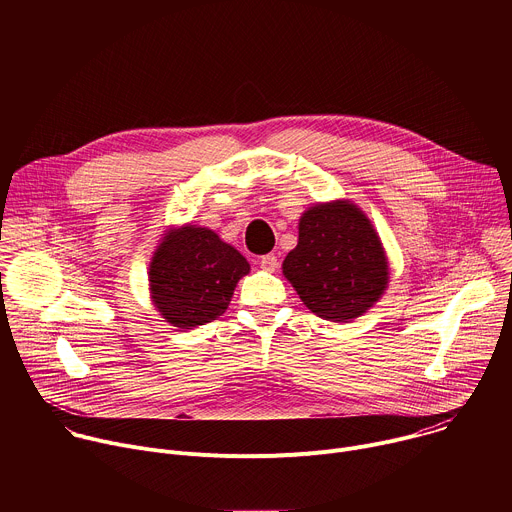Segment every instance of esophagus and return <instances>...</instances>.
<instances>
[{"label":"esophagus","instance_id":"esophagus-1","mask_svg":"<svg viewBox=\"0 0 512 512\" xmlns=\"http://www.w3.org/2000/svg\"><path fill=\"white\" fill-rule=\"evenodd\" d=\"M259 265H261V269H265V271H269V273H273L275 269H277V265H279V261H277V257L275 255H263L261 259H259Z\"/></svg>","mask_w":512,"mask_h":512}]
</instances>
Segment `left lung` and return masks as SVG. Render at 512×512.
<instances>
[{"label":"left lung","mask_w":512,"mask_h":512,"mask_svg":"<svg viewBox=\"0 0 512 512\" xmlns=\"http://www.w3.org/2000/svg\"><path fill=\"white\" fill-rule=\"evenodd\" d=\"M281 269L306 308L330 322L362 316L389 283L383 243L350 200L310 206L300 218L298 245Z\"/></svg>","instance_id":"8db88e82"}]
</instances>
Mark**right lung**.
Returning a JSON list of instances; mask_svg holds the SVG:
<instances>
[{
  "instance_id": "obj_1",
  "label": "right lung",
  "mask_w": 512,
  "mask_h": 512,
  "mask_svg": "<svg viewBox=\"0 0 512 512\" xmlns=\"http://www.w3.org/2000/svg\"><path fill=\"white\" fill-rule=\"evenodd\" d=\"M247 259L214 231L184 225L166 233L150 263L152 302L160 316L182 330L223 316Z\"/></svg>"
}]
</instances>
